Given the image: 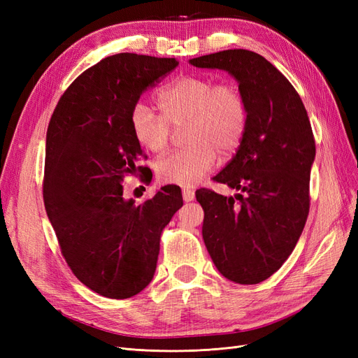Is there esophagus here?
I'll return each mask as SVG.
<instances>
[{"instance_id": "34e87169", "label": "esophagus", "mask_w": 358, "mask_h": 358, "mask_svg": "<svg viewBox=\"0 0 358 358\" xmlns=\"http://www.w3.org/2000/svg\"><path fill=\"white\" fill-rule=\"evenodd\" d=\"M182 197L185 201H192L194 199H196V191L191 189V188H183L182 189Z\"/></svg>"}]
</instances>
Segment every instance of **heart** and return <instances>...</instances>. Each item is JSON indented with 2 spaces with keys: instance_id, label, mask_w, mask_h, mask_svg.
Returning <instances> with one entry per match:
<instances>
[{
  "instance_id": "1",
  "label": "heart",
  "mask_w": 358,
  "mask_h": 358,
  "mask_svg": "<svg viewBox=\"0 0 358 358\" xmlns=\"http://www.w3.org/2000/svg\"><path fill=\"white\" fill-rule=\"evenodd\" d=\"M161 116L145 103L129 113L137 143L159 154L170 145L173 129L187 122V148L157 162L158 178L166 183L192 187L216 164L221 155L239 148L248 122V106L239 86L229 80L215 82L208 76H183L158 94Z\"/></svg>"
}]
</instances>
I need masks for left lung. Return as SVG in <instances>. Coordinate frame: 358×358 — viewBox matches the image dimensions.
I'll return each mask as SVG.
<instances>
[{"mask_svg":"<svg viewBox=\"0 0 358 358\" xmlns=\"http://www.w3.org/2000/svg\"><path fill=\"white\" fill-rule=\"evenodd\" d=\"M194 67L221 69L239 82L248 122L236 155L215 182L241 191L225 197L196 192L204 210L203 241L222 276L259 284L280 268L305 229L315 138L300 95L266 58L229 49L189 59Z\"/></svg>","mask_w":358,"mask_h":358,"instance_id":"1","label":"left lung"}]
</instances>
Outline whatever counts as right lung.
I'll return each instance as SVG.
<instances>
[{"instance_id":"obj_1","label":"right lung","mask_w":358,"mask_h":358,"mask_svg":"<svg viewBox=\"0 0 358 358\" xmlns=\"http://www.w3.org/2000/svg\"><path fill=\"white\" fill-rule=\"evenodd\" d=\"M175 58L117 53L83 71L62 94L46 134L43 200L73 275L109 299L138 294L154 278L159 241L182 208L179 187L124 199L145 158L129 113L140 95L178 67ZM152 179V173H150Z\"/></svg>"}]
</instances>
